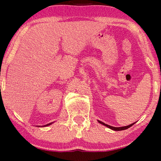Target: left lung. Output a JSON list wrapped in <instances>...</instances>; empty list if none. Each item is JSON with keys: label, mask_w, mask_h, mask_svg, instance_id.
I'll return each instance as SVG.
<instances>
[{"label": "left lung", "mask_w": 161, "mask_h": 161, "mask_svg": "<svg viewBox=\"0 0 161 161\" xmlns=\"http://www.w3.org/2000/svg\"><path fill=\"white\" fill-rule=\"evenodd\" d=\"M97 122H98L99 123H100V124L103 125H104V126L107 127H108V128L111 129V130H115V131H120V130H124L128 129L129 127H130L131 126H133V125H134V123H136V122H134V123H133V124H130V125H127V126H124V127H112V126H111V125H107V124H105L104 122H101V121H100V120H97Z\"/></svg>", "instance_id": "obj_1"}]
</instances>
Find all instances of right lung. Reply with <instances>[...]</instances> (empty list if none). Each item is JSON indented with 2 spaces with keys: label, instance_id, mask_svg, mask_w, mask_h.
<instances>
[{
  "label": "right lung",
  "instance_id": "obj_1",
  "mask_svg": "<svg viewBox=\"0 0 161 161\" xmlns=\"http://www.w3.org/2000/svg\"><path fill=\"white\" fill-rule=\"evenodd\" d=\"M53 122H51V123H49V124H47V125H43V126H42V127H47V126H49V125H50L52 124ZM38 127H40V126H38Z\"/></svg>",
  "mask_w": 161,
  "mask_h": 161
}]
</instances>
